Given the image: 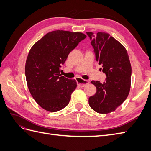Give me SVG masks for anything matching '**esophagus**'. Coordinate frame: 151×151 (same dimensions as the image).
Here are the masks:
<instances>
[{"mask_svg":"<svg viewBox=\"0 0 151 151\" xmlns=\"http://www.w3.org/2000/svg\"><path fill=\"white\" fill-rule=\"evenodd\" d=\"M76 81L77 83V85L79 86L80 87H84L87 84H88L89 83V81L88 80H83V79H78V78L76 79Z\"/></svg>","mask_w":151,"mask_h":151,"instance_id":"34e87169","label":"esophagus"}]
</instances>
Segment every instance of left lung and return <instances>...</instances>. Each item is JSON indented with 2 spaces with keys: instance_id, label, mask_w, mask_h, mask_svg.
<instances>
[{
  "instance_id": "1",
  "label": "left lung",
  "mask_w": 151,
  "mask_h": 151,
  "mask_svg": "<svg viewBox=\"0 0 151 151\" xmlns=\"http://www.w3.org/2000/svg\"><path fill=\"white\" fill-rule=\"evenodd\" d=\"M86 33L91 40L96 61L102 66V71L106 76L103 83L91 81L96 93L89 97V104L96 112L107 114L115 111L129 94L132 75L129 57L125 48L109 34Z\"/></svg>"
}]
</instances>
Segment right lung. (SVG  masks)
I'll return each mask as SVG.
<instances>
[{"label":"right lung","mask_w":151,"mask_h":151,"mask_svg":"<svg viewBox=\"0 0 151 151\" xmlns=\"http://www.w3.org/2000/svg\"><path fill=\"white\" fill-rule=\"evenodd\" d=\"M86 38L79 32L53 31L30 49L25 65L27 84L36 102L45 110L56 112L69 103L77 83L62 76L60 68L69 53Z\"/></svg>","instance_id":"obj_1"}]
</instances>
